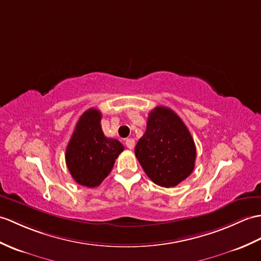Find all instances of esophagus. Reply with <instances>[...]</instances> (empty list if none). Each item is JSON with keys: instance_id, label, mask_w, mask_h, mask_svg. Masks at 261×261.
<instances>
[{"instance_id": "esophagus-1", "label": "esophagus", "mask_w": 261, "mask_h": 261, "mask_svg": "<svg viewBox=\"0 0 261 261\" xmlns=\"http://www.w3.org/2000/svg\"><path fill=\"white\" fill-rule=\"evenodd\" d=\"M135 144H136V141L135 140H133V139H126V140H125V145H126V147H128L129 149H133V148H135Z\"/></svg>"}]
</instances>
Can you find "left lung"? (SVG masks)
I'll return each mask as SVG.
<instances>
[{
	"label": "left lung",
	"instance_id": "8db88e82",
	"mask_svg": "<svg viewBox=\"0 0 261 261\" xmlns=\"http://www.w3.org/2000/svg\"><path fill=\"white\" fill-rule=\"evenodd\" d=\"M135 153L148 177L165 188L175 187L189 177L197 156L195 141L184 121L166 107L150 111L147 130Z\"/></svg>",
	"mask_w": 261,
	"mask_h": 261
}]
</instances>
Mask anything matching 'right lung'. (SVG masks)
<instances>
[{"instance_id":"add662e5","label":"right lung","mask_w":261,"mask_h":261,"mask_svg":"<svg viewBox=\"0 0 261 261\" xmlns=\"http://www.w3.org/2000/svg\"><path fill=\"white\" fill-rule=\"evenodd\" d=\"M101 112L89 109L79 119L65 151V161L75 182L94 188L111 172L124 147L107 138L101 128Z\"/></svg>"}]
</instances>
